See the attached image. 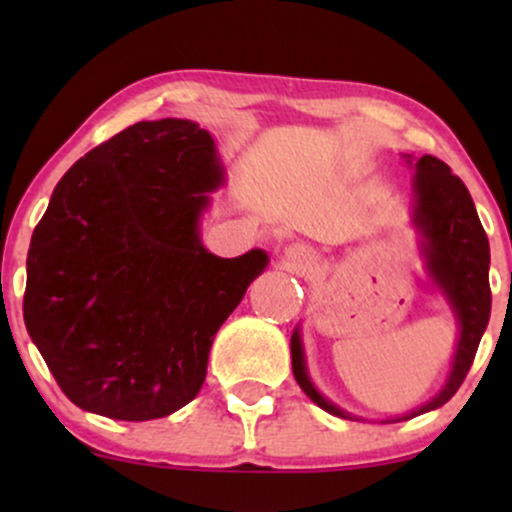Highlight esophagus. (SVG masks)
Wrapping results in <instances>:
<instances>
[{"mask_svg":"<svg viewBox=\"0 0 512 512\" xmlns=\"http://www.w3.org/2000/svg\"><path fill=\"white\" fill-rule=\"evenodd\" d=\"M284 257H286V262H289V267L296 269V272L313 267V264H315V252L303 243L289 245V248L284 250Z\"/></svg>","mask_w":512,"mask_h":512,"instance_id":"1","label":"esophagus"}]
</instances>
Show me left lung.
Instances as JSON below:
<instances>
[{
	"label": "left lung",
	"mask_w": 512,
	"mask_h": 512,
	"mask_svg": "<svg viewBox=\"0 0 512 512\" xmlns=\"http://www.w3.org/2000/svg\"><path fill=\"white\" fill-rule=\"evenodd\" d=\"M404 161L414 168V207H411V223L419 231L421 257H424L428 279L443 293L445 301L457 317L460 337L452 356V368L443 390L431 402L421 404L409 414L385 419L383 424H397V421L414 419L443 407L455 395L457 387L467 378L472 368L474 354H477L481 334L491 317V286H489V264L491 250L484 226H481L477 209H474L472 195L457 175L450 173L448 163L436 156H421L419 161L404 154ZM291 366L293 378L301 385L320 409L330 411L342 419H358L349 411L339 409L330 399L317 392L305 366V351L301 339V327L291 334Z\"/></svg>",
	"instance_id": "1"
}]
</instances>
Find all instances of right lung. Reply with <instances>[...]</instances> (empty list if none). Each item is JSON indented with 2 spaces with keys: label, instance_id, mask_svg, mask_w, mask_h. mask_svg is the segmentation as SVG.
<instances>
[{
  "label": "right lung",
  "instance_id": "right-lung-1",
  "mask_svg": "<svg viewBox=\"0 0 512 512\" xmlns=\"http://www.w3.org/2000/svg\"><path fill=\"white\" fill-rule=\"evenodd\" d=\"M223 178L207 129L166 117L122 129L57 182L28 248L23 320L76 407L149 421L202 390L216 332L269 262L202 245Z\"/></svg>",
  "mask_w": 512,
  "mask_h": 512
}]
</instances>
